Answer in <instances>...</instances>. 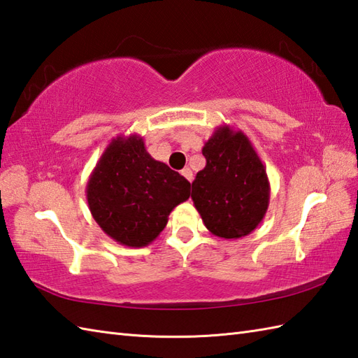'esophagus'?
Wrapping results in <instances>:
<instances>
[{
    "mask_svg": "<svg viewBox=\"0 0 358 358\" xmlns=\"http://www.w3.org/2000/svg\"><path fill=\"white\" fill-rule=\"evenodd\" d=\"M181 175H183V177H185L187 181H192V180H194V173H192L191 169H189V167H185V169L181 171Z\"/></svg>",
    "mask_w": 358,
    "mask_h": 358,
    "instance_id": "34e87169",
    "label": "esophagus"
}]
</instances>
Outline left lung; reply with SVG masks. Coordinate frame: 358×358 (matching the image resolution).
<instances>
[{"label": "left lung", "instance_id": "1", "mask_svg": "<svg viewBox=\"0 0 358 358\" xmlns=\"http://www.w3.org/2000/svg\"><path fill=\"white\" fill-rule=\"evenodd\" d=\"M201 152L206 166L192 183L195 209L217 237H246L262 223L269 206L266 167L248 136L227 124L215 129Z\"/></svg>", "mask_w": 358, "mask_h": 358}]
</instances>
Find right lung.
<instances>
[{"mask_svg": "<svg viewBox=\"0 0 358 358\" xmlns=\"http://www.w3.org/2000/svg\"><path fill=\"white\" fill-rule=\"evenodd\" d=\"M191 195V183L157 162L140 135H118L98 159L86 186L94 220L120 245L143 248L162 232L169 214Z\"/></svg>", "mask_w": 358, "mask_h": 358, "instance_id": "obj_1", "label": "right lung"}]
</instances>
